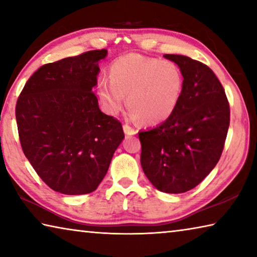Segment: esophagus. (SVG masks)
I'll return each mask as SVG.
<instances>
[{
	"instance_id": "1",
	"label": "esophagus",
	"mask_w": 257,
	"mask_h": 257,
	"mask_svg": "<svg viewBox=\"0 0 257 257\" xmlns=\"http://www.w3.org/2000/svg\"><path fill=\"white\" fill-rule=\"evenodd\" d=\"M123 132L125 135H128V136H132V135L136 134V130L130 127L129 124H123Z\"/></svg>"
}]
</instances>
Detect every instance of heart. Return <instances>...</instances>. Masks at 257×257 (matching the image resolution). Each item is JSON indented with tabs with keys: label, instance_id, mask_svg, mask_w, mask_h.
<instances>
[{
	"label": "heart",
	"instance_id": "1",
	"mask_svg": "<svg viewBox=\"0 0 257 257\" xmlns=\"http://www.w3.org/2000/svg\"><path fill=\"white\" fill-rule=\"evenodd\" d=\"M108 77L110 81L101 78L96 84L104 111L118 114L125 105L124 96H128L132 118L146 124L170 119L184 92V75L171 60L128 54L111 64Z\"/></svg>",
	"mask_w": 257,
	"mask_h": 257
}]
</instances>
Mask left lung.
Listing matches in <instances>:
<instances>
[{"instance_id":"1","label":"left lung","mask_w":257,"mask_h":257,"mask_svg":"<svg viewBox=\"0 0 257 257\" xmlns=\"http://www.w3.org/2000/svg\"><path fill=\"white\" fill-rule=\"evenodd\" d=\"M180 67L184 92L170 119L139 133L143 171L156 189L181 194L196 187L222 154L230 108L210 68L185 55L165 54Z\"/></svg>"}]
</instances>
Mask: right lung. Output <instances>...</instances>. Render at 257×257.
Returning <instances> with one entry per match:
<instances>
[{
  "instance_id": "obj_1",
  "label": "right lung",
  "mask_w": 257,
  "mask_h": 257,
  "mask_svg": "<svg viewBox=\"0 0 257 257\" xmlns=\"http://www.w3.org/2000/svg\"><path fill=\"white\" fill-rule=\"evenodd\" d=\"M89 51L42 66L26 82L16 119L23 151L45 184L64 195L97 188L123 141L122 125L98 107V61Z\"/></svg>"
}]
</instances>
